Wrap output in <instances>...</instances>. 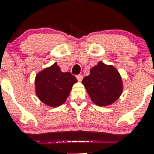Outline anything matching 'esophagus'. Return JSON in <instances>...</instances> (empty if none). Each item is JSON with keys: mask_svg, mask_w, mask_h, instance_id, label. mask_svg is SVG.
I'll return each instance as SVG.
<instances>
[{"mask_svg": "<svg viewBox=\"0 0 154 154\" xmlns=\"http://www.w3.org/2000/svg\"><path fill=\"white\" fill-rule=\"evenodd\" d=\"M76 77H77V80H78L79 82H81L83 79V76L82 75H77V76H76Z\"/></svg>", "mask_w": 154, "mask_h": 154, "instance_id": "34e87169", "label": "esophagus"}]
</instances>
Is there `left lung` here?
<instances>
[{
	"instance_id": "8db88e82",
	"label": "left lung",
	"mask_w": 154,
	"mask_h": 154,
	"mask_svg": "<svg viewBox=\"0 0 154 154\" xmlns=\"http://www.w3.org/2000/svg\"><path fill=\"white\" fill-rule=\"evenodd\" d=\"M82 84L91 101L99 106L114 103L122 92V79L112 66L99 62L90 69V74L83 79Z\"/></svg>"
}]
</instances>
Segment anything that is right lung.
Returning <instances> with one entry per match:
<instances>
[{
  "label": "right lung",
  "instance_id": "1",
  "mask_svg": "<svg viewBox=\"0 0 154 154\" xmlns=\"http://www.w3.org/2000/svg\"><path fill=\"white\" fill-rule=\"evenodd\" d=\"M77 82L69 72H63L55 63L37 74L36 93L40 101L47 106L58 107L66 101L74 84Z\"/></svg>",
  "mask_w": 154,
  "mask_h": 154
}]
</instances>
